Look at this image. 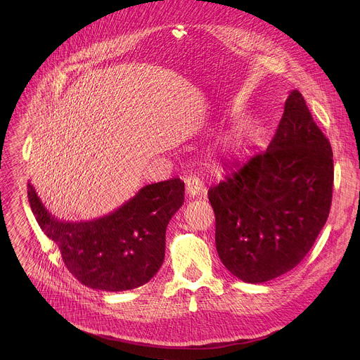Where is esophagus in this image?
I'll list each match as a JSON object with an SVG mask.
<instances>
[{
	"instance_id": "esophagus-1",
	"label": "esophagus",
	"mask_w": 360,
	"mask_h": 360,
	"mask_svg": "<svg viewBox=\"0 0 360 360\" xmlns=\"http://www.w3.org/2000/svg\"><path fill=\"white\" fill-rule=\"evenodd\" d=\"M205 193V185L202 179L196 175H191L186 178V195L189 198H198Z\"/></svg>"
}]
</instances>
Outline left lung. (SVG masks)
Here are the masks:
<instances>
[{"label": "left lung", "instance_id": "obj_1", "mask_svg": "<svg viewBox=\"0 0 360 360\" xmlns=\"http://www.w3.org/2000/svg\"><path fill=\"white\" fill-rule=\"evenodd\" d=\"M332 191L330 142L293 89L268 149L208 191L222 264L248 283L289 272L325 226Z\"/></svg>", "mask_w": 360, "mask_h": 360}]
</instances>
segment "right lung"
Wrapping results in <instances>:
<instances>
[{
    "instance_id": "add662e5",
    "label": "right lung",
    "mask_w": 360,
    "mask_h": 360,
    "mask_svg": "<svg viewBox=\"0 0 360 360\" xmlns=\"http://www.w3.org/2000/svg\"><path fill=\"white\" fill-rule=\"evenodd\" d=\"M179 178L150 184L117 211L86 222L51 215L28 184V200L44 233L58 246L67 269L82 285L121 292L149 282L165 258V232L182 207Z\"/></svg>"
}]
</instances>
